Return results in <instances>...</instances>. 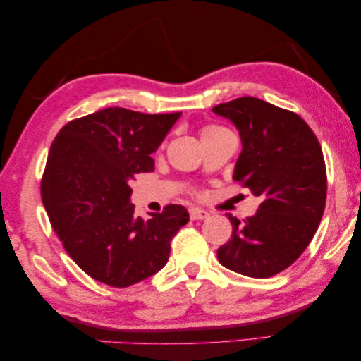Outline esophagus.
<instances>
[{"instance_id":"1","label":"esophagus","mask_w":361,"mask_h":361,"mask_svg":"<svg viewBox=\"0 0 361 361\" xmlns=\"http://www.w3.org/2000/svg\"><path fill=\"white\" fill-rule=\"evenodd\" d=\"M188 214H190V219H193V221L207 219L209 216L208 212H204V209H197V208H192L190 212H188Z\"/></svg>"}]
</instances>
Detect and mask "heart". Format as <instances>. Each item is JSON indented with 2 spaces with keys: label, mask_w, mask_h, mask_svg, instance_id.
I'll list each match as a JSON object with an SVG mask.
<instances>
[{
  "label": "heart",
  "mask_w": 361,
  "mask_h": 361,
  "mask_svg": "<svg viewBox=\"0 0 361 361\" xmlns=\"http://www.w3.org/2000/svg\"><path fill=\"white\" fill-rule=\"evenodd\" d=\"M224 132H229V130H226L219 126H204V127H202V130H200V135H202V140H204V138L224 134Z\"/></svg>",
  "instance_id": "1"
}]
</instances>
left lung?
I'll return each instance as SVG.
<instances>
[{"mask_svg": "<svg viewBox=\"0 0 361 361\" xmlns=\"http://www.w3.org/2000/svg\"><path fill=\"white\" fill-rule=\"evenodd\" d=\"M242 138L234 179L262 197L255 216L232 214V235L218 248L219 263L264 279L289 268L308 247L326 207L323 149L300 116L259 98L242 97L214 106Z\"/></svg>", "mask_w": 361, "mask_h": 361, "instance_id": "8db88e82", "label": "left lung"}]
</instances>
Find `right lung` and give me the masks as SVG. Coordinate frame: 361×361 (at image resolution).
<instances>
[{"mask_svg":"<svg viewBox=\"0 0 361 361\" xmlns=\"http://www.w3.org/2000/svg\"><path fill=\"white\" fill-rule=\"evenodd\" d=\"M179 118L104 108L69 121L54 137L42 200L66 252L95 281L127 287L168 263L187 209L168 204L147 221L135 218L129 182L154 169L149 154Z\"/></svg>","mask_w":361,"mask_h":361,"instance_id":"1","label":"right lung"}]
</instances>
